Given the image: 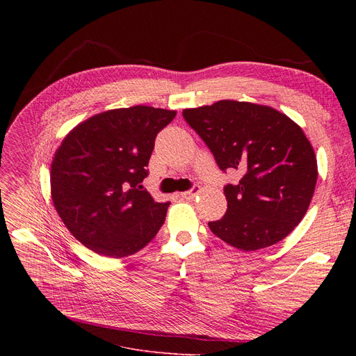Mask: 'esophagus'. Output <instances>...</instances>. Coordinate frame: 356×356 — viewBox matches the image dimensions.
Returning a JSON list of instances; mask_svg holds the SVG:
<instances>
[{
  "label": "esophagus",
  "instance_id": "1",
  "mask_svg": "<svg viewBox=\"0 0 356 356\" xmlns=\"http://www.w3.org/2000/svg\"><path fill=\"white\" fill-rule=\"evenodd\" d=\"M200 192V188L199 186H195V188H192L191 191H188V192H183V193H180V196L183 197V199H188V200H192L193 197H196V195Z\"/></svg>",
  "mask_w": 356,
  "mask_h": 356
}]
</instances>
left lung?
<instances>
[{"instance_id": "8db88e82", "label": "left lung", "mask_w": 356, "mask_h": 356, "mask_svg": "<svg viewBox=\"0 0 356 356\" xmlns=\"http://www.w3.org/2000/svg\"><path fill=\"white\" fill-rule=\"evenodd\" d=\"M220 170L242 177L225 186L228 209L211 231L231 247L257 251L284 239L305 218L317 181L314 149L283 112L268 105L222 99L183 109Z\"/></svg>"}]
</instances>
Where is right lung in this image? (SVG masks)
Segmentation results:
<instances>
[{
	"label": "right lung",
	"instance_id": "add662e5",
	"mask_svg": "<svg viewBox=\"0 0 356 356\" xmlns=\"http://www.w3.org/2000/svg\"><path fill=\"white\" fill-rule=\"evenodd\" d=\"M176 111L136 105L109 109L72 128L56 149L50 193L56 212L81 244L104 257L143 250L164 223L141 181L160 129Z\"/></svg>",
	"mask_w": 356,
	"mask_h": 356
}]
</instances>
